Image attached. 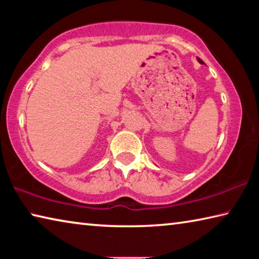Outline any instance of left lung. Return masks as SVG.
<instances>
[{"mask_svg":"<svg viewBox=\"0 0 259 259\" xmlns=\"http://www.w3.org/2000/svg\"><path fill=\"white\" fill-rule=\"evenodd\" d=\"M198 61H199V63H200V64H204V63H203V61H202V60H201L200 58H198Z\"/></svg>","mask_w":259,"mask_h":259,"instance_id":"obj_1","label":"left lung"}]
</instances>
